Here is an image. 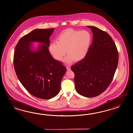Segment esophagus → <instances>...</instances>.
<instances>
[{"instance_id": "esophagus-1", "label": "esophagus", "mask_w": 133, "mask_h": 133, "mask_svg": "<svg viewBox=\"0 0 133 133\" xmlns=\"http://www.w3.org/2000/svg\"><path fill=\"white\" fill-rule=\"evenodd\" d=\"M66 69H67V70H71V68H70V66H66Z\"/></svg>"}]
</instances>
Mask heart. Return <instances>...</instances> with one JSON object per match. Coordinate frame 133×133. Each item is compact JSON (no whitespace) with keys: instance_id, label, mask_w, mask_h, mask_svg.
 Listing matches in <instances>:
<instances>
[{"instance_id":"b5f03b06","label":"heart","mask_w":133,"mask_h":133,"mask_svg":"<svg viewBox=\"0 0 133 133\" xmlns=\"http://www.w3.org/2000/svg\"><path fill=\"white\" fill-rule=\"evenodd\" d=\"M57 43H51L49 50L54 58L61 61L66 54L65 61L70 63L72 60L80 61L86 57L90 48L91 36L86 30L66 29L57 38Z\"/></svg>"}]
</instances>
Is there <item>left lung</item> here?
Instances as JSON below:
<instances>
[{"mask_svg":"<svg viewBox=\"0 0 133 133\" xmlns=\"http://www.w3.org/2000/svg\"><path fill=\"white\" fill-rule=\"evenodd\" d=\"M92 43L86 57L72 65L77 92L86 97L103 93L111 82L118 61V51L111 37L94 26Z\"/></svg>","mask_w":133,"mask_h":133,"instance_id":"1","label":"left lung"}]
</instances>
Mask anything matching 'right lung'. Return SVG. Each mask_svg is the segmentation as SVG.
I'll list each match as a JSON object with an SVG mask.
<instances>
[{"instance_id": "add662e5", "label": "right lung", "mask_w": 133, "mask_h": 133, "mask_svg": "<svg viewBox=\"0 0 133 133\" xmlns=\"http://www.w3.org/2000/svg\"><path fill=\"white\" fill-rule=\"evenodd\" d=\"M54 28L36 29L22 37L15 48L14 65L16 74L29 93L42 99L56 96L61 89L66 68L51 56L48 49ZM43 43L38 50H31V42Z\"/></svg>"}]
</instances>
